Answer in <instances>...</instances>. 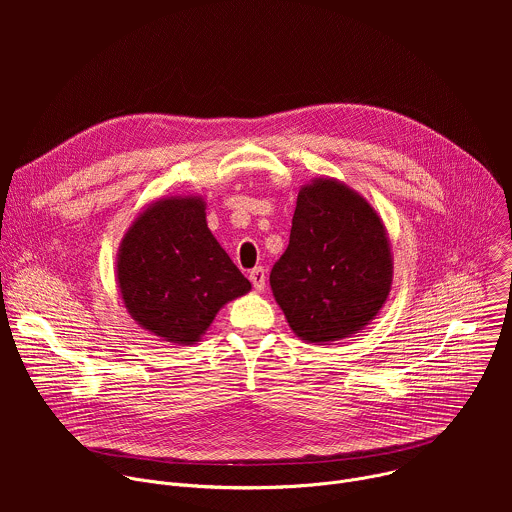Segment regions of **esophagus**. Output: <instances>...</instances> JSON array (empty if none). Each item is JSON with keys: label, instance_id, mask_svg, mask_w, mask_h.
Segmentation results:
<instances>
[{"label": "esophagus", "instance_id": "1", "mask_svg": "<svg viewBox=\"0 0 512 512\" xmlns=\"http://www.w3.org/2000/svg\"><path fill=\"white\" fill-rule=\"evenodd\" d=\"M249 279H251V283H253V287H255L257 291H263L265 281H267L265 269H263V267H255V269L249 273Z\"/></svg>", "mask_w": 512, "mask_h": 512}]
</instances>
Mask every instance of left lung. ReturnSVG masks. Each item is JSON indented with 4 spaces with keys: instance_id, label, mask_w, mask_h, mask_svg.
Returning <instances> with one entry per match:
<instances>
[{
    "instance_id": "8db88e82",
    "label": "left lung",
    "mask_w": 512,
    "mask_h": 512,
    "mask_svg": "<svg viewBox=\"0 0 512 512\" xmlns=\"http://www.w3.org/2000/svg\"><path fill=\"white\" fill-rule=\"evenodd\" d=\"M391 283V241L373 204L336 178L302 186L289 245L269 275L294 334L328 344L364 330L385 306Z\"/></svg>"
}]
</instances>
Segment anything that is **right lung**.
Wrapping results in <instances>:
<instances>
[{
    "label": "right lung",
    "mask_w": 512,
    "mask_h": 512,
    "mask_svg": "<svg viewBox=\"0 0 512 512\" xmlns=\"http://www.w3.org/2000/svg\"><path fill=\"white\" fill-rule=\"evenodd\" d=\"M117 287L127 314L158 338L196 344L229 302L251 283L206 225L202 196L152 202L125 231L117 251Z\"/></svg>",
    "instance_id": "right-lung-1"
}]
</instances>
